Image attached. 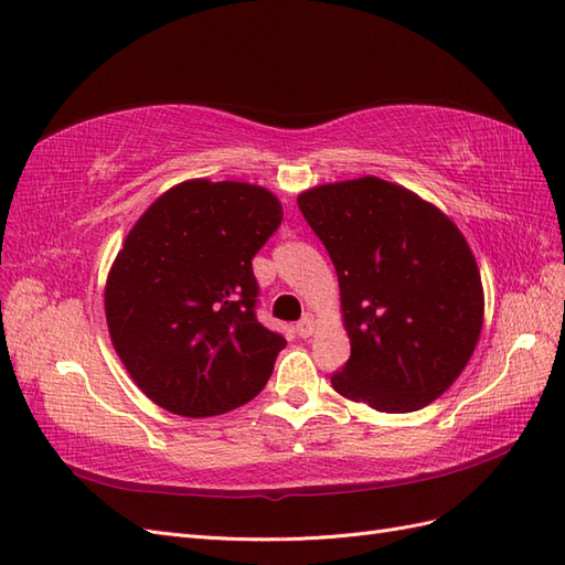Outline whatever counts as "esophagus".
I'll use <instances>...</instances> for the list:
<instances>
[{
  "label": "esophagus",
  "instance_id": "34e87169",
  "mask_svg": "<svg viewBox=\"0 0 565 565\" xmlns=\"http://www.w3.org/2000/svg\"><path fill=\"white\" fill-rule=\"evenodd\" d=\"M296 330H298V334H301V338H310V334H313V330H316V318L303 316L301 320L296 322Z\"/></svg>",
  "mask_w": 565,
  "mask_h": 565
}]
</instances>
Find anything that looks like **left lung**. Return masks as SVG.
Segmentation results:
<instances>
[{
    "instance_id": "obj_1",
    "label": "left lung",
    "mask_w": 565,
    "mask_h": 565,
    "mask_svg": "<svg viewBox=\"0 0 565 565\" xmlns=\"http://www.w3.org/2000/svg\"><path fill=\"white\" fill-rule=\"evenodd\" d=\"M298 209L338 271L352 342L332 388L379 413H413L439 398L483 326L481 274L459 227L376 177L308 189Z\"/></svg>"
}]
</instances>
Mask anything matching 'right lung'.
I'll return each instance as SVG.
<instances>
[{"label":"right lung","instance_id":"add662e5","mask_svg":"<svg viewBox=\"0 0 565 565\" xmlns=\"http://www.w3.org/2000/svg\"><path fill=\"white\" fill-rule=\"evenodd\" d=\"M281 218L267 189L209 179L172 186L140 215L104 306L116 354L152 403L211 417L267 386L286 340L257 320L252 257Z\"/></svg>","mask_w":565,"mask_h":565}]
</instances>
